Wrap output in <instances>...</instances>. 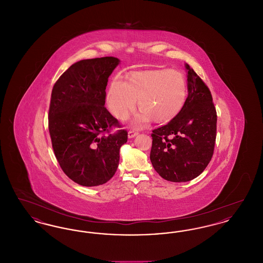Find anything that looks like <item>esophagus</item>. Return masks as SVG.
<instances>
[{"mask_svg": "<svg viewBox=\"0 0 263 263\" xmlns=\"http://www.w3.org/2000/svg\"><path fill=\"white\" fill-rule=\"evenodd\" d=\"M138 135V132L136 131H134V130H130L129 132H128V138L129 139H131V138L136 137Z\"/></svg>", "mask_w": 263, "mask_h": 263, "instance_id": "esophagus-1", "label": "esophagus"}]
</instances>
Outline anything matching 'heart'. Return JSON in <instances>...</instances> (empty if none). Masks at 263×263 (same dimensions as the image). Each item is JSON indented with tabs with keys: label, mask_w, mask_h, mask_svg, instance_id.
<instances>
[{
	"label": "heart",
	"mask_w": 263,
	"mask_h": 263,
	"mask_svg": "<svg viewBox=\"0 0 263 263\" xmlns=\"http://www.w3.org/2000/svg\"><path fill=\"white\" fill-rule=\"evenodd\" d=\"M187 97L184 76L168 69L134 72L128 81L117 76L106 95L108 109L118 119H124L137 105L142 109L132 119V125L143 127L155 117L168 121L182 109Z\"/></svg>",
	"instance_id": "b5f03b06"
}]
</instances>
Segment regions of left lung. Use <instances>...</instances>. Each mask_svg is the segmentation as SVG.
Listing matches in <instances>:
<instances>
[{"mask_svg": "<svg viewBox=\"0 0 263 263\" xmlns=\"http://www.w3.org/2000/svg\"><path fill=\"white\" fill-rule=\"evenodd\" d=\"M187 99L166 125L153 130L150 160L165 180L186 182L203 173L211 161L217 113L208 87L188 64Z\"/></svg>", "mask_w": 263, "mask_h": 263, "instance_id": "8db88e82", "label": "left lung"}]
</instances>
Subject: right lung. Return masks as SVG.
Here are the masks:
<instances>
[{
  "mask_svg": "<svg viewBox=\"0 0 263 263\" xmlns=\"http://www.w3.org/2000/svg\"><path fill=\"white\" fill-rule=\"evenodd\" d=\"M120 60L115 57L74 63L55 83L48 127L55 157L63 172L83 186H98L112 177L127 131H108L118 121L104 107L108 78Z\"/></svg>",
  "mask_w": 263,
  "mask_h": 263,
  "instance_id": "add662e5",
  "label": "right lung"
}]
</instances>
